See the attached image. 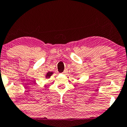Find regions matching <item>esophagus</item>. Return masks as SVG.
Instances as JSON below:
<instances>
[{
	"mask_svg": "<svg viewBox=\"0 0 127 127\" xmlns=\"http://www.w3.org/2000/svg\"><path fill=\"white\" fill-rule=\"evenodd\" d=\"M67 72V69H64V71H63V74H65L66 72Z\"/></svg>",
	"mask_w": 127,
	"mask_h": 127,
	"instance_id": "34e87169",
	"label": "esophagus"
}]
</instances>
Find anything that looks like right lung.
Segmentation results:
<instances>
[{"label":"right lung","mask_w":127,"mask_h":127,"mask_svg":"<svg viewBox=\"0 0 127 127\" xmlns=\"http://www.w3.org/2000/svg\"><path fill=\"white\" fill-rule=\"evenodd\" d=\"M52 74H53V72H48L47 73V74H46V75H45L46 78H50V76H51Z\"/></svg>","instance_id":"add662e5"}]
</instances>
